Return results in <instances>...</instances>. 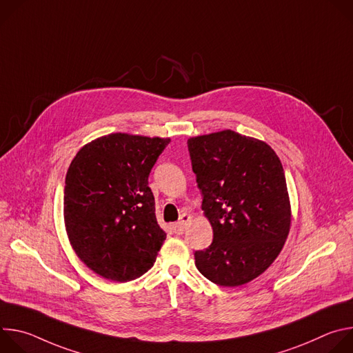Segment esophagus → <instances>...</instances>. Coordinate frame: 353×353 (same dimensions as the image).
Returning a JSON list of instances; mask_svg holds the SVG:
<instances>
[{
    "mask_svg": "<svg viewBox=\"0 0 353 353\" xmlns=\"http://www.w3.org/2000/svg\"><path fill=\"white\" fill-rule=\"evenodd\" d=\"M190 222H191V216L187 215V214H183V215L180 216V221L173 225V232H174L176 234H183V233L185 232V229H187V226H188Z\"/></svg>",
    "mask_w": 353,
    "mask_h": 353,
    "instance_id": "esophagus-1",
    "label": "esophagus"
}]
</instances>
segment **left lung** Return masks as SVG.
I'll list each match as a JSON object with an SVG mask.
<instances>
[{
  "label": "left lung",
  "instance_id": "left-lung-1",
  "mask_svg": "<svg viewBox=\"0 0 353 353\" xmlns=\"http://www.w3.org/2000/svg\"><path fill=\"white\" fill-rule=\"evenodd\" d=\"M203 210L214 230L210 247L194 253L211 282L240 286L278 257L290 228L282 163L263 141L225 130L187 141Z\"/></svg>",
  "mask_w": 353,
  "mask_h": 353
}]
</instances>
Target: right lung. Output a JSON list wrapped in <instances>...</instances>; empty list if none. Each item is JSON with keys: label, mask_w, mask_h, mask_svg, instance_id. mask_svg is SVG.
<instances>
[{"label": "right lung", "mask_w": 353, "mask_h": 353, "mask_svg": "<svg viewBox=\"0 0 353 353\" xmlns=\"http://www.w3.org/2000/svg\"><path fill=\"white\" fill-rule=\"evenodd\" d=\"M169 138L110 134L85 145L64 187V221L82 263L109 281L128 282L154 267L166 239L148 177Z\"/></svg>", "instance_id": "obj_1"}]
</instances>
